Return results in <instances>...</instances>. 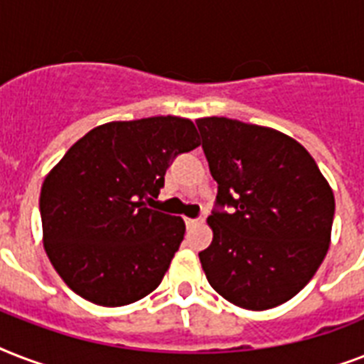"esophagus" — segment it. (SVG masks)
Listing matches in <instances>:
<instances>
[{"label": "esophagus", "instance_id": "1", "mask_svg": "<svg viewBox=\"0 0 364 364\" xmlns=\"http://www.w3.org/2000/svg\"><path fill=\"white\" fill-rule=\"evenodd\" d=\"M200 221H202V219H200V217H198V219H191V217H185V225H187L188 228L194 227V225H198Z\"/></svg>", "mask_w": 364, "mask_h": 364}]
</instances>
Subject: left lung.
<instances>
[{
	"label": "left lung",
	"instance_id": "8db88e82",
	"mask_svg": "<svg viewBox=\"0 0 364 364\" xmlns=\"http://www.w3.org/2000/svg\"><path fill=\"white\" fill-rule=\"evenodd\" d=\"M217 181L208 217L213 242L200 251L217 293L245 310L293 299L327 255L334 194L293 137L227 117L196 121Z\"/></svg>",
	"mask_w": 364,
	"mask_h": 364
}]
</instances>
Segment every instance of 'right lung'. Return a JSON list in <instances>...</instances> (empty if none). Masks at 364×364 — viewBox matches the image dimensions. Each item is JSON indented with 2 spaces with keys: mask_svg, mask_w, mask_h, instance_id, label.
Returning <instances> with one entry per match:
<instances>
[{
  "mask_svg": "<svg viewBox=\"0 0 364 364\" xmlns=\"http://www.w3.org/2000/svg\"><path fill=\"white\" fill-rule=\"evenodd\" d=\"M198 145L193 122L171 115L107 122L71 145L39 198L45 251L71 291L115 308L159 287L185 223L149 202L177 154Z\"/></svg>",
  "mask_w": 364,
  "mask_h": 364,
  "instance_id": "add662e5",
  "label": "right lung"
}]
</instances>
